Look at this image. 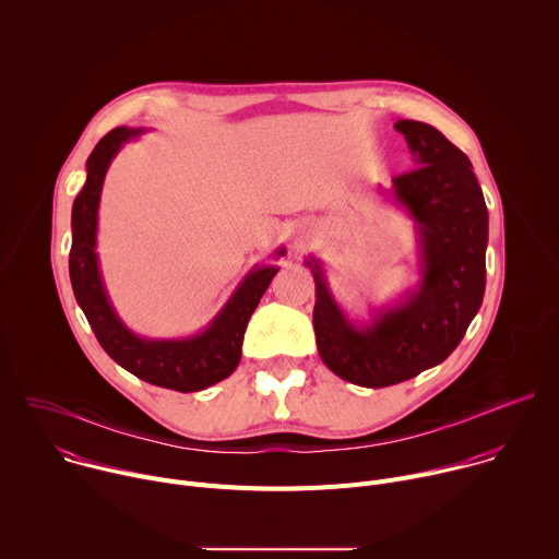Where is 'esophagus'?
Listing matches in <instances>:
<instances>
[{
  "mask_svg": "<svg viewBox=\"0 0 559 559\" xmlns=\"http://www.w3.org/2000/svg\"><path fill=\"white\" fill-rule=\"evenodd\" d=\"M309 241H311V229L307 227V225H300L296 231H294V238H292V243H294V250H305L307 246H309Z\"/></svg>",
  "mask_w": 559,
  "mask_h": 559,
  "instance_id": "obj_1",
  "label": "esophagus"
}]
</instances>
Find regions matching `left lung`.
Wrapping results in <instances>:
<instances>
[{
    "instance_id": "1",
    "label": "left lung",
    "mask_w": 559,
    "mask_h": 559,
    "mask_svg": "<svg viewBox=\"0 0 559 559\" xmlns=\"http://www.w3.org/2000/svg\"><path fill=\"white\" fill-rule=\"evenodd\" d=\"M395 130L418 168L382 194L416 223L420 283L358 325L334 298L323 263L305 261L316 283L318 354L343 380L371 389L440 365L460 345L487 285L489 212L466 154L429 123L401 119Z\"/></svg>"
}]
</instances>
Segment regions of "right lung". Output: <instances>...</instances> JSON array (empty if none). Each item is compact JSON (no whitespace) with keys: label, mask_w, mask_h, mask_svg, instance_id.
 I'll return each mask as SVG.
<instances>
[{"label":"right lung","mask_w":559,"mask_h":559,"mask_svg":"<svg viewBox=\"0 0 559 559\" xmlns=\"http://www.w3.org/2000/svg\"><path fill=\"white\" fill-rule=\"evenodd\" d=\"M143 128L119 126L91 152L86 183L72 203V248L68 259L70 283L79 307L106 349V354L136 378L175 391H201L212 386L241 362V347L250 316L278 272V265H254L236 285L210 325L188 338H145L126 328L106 292L97 257V221L106 173L126 141L143 134ZM285 248L274 252L281 259Z\"/></svg>","instance_id":"1"}]
</instances>
